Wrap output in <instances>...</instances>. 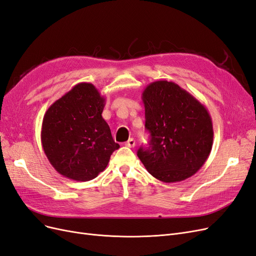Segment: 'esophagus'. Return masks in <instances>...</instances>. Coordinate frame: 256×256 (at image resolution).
<instances>
[{
  "label": "esophagus",
  "instance_id": "esophagus-1",
  "mask_svg": "<svg viewBox=\"0 0 256 256\" xmlns=\"http://www.w3.org/2000/svg\"><path fill=\"white\" fill-rule=\"evenodd\" d=\"M126 146H128V148H134L135 146V140L133 138H130L128 142H126Z\"/></svg>",
  "mask_w": 256,
  "mask_h": 256
}]
</instances>
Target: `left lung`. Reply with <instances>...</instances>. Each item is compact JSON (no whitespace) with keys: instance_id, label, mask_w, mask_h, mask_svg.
Segmentation results:
<instances>
[{"instance_id":"1","label":"left lung","mask_w":256,"mask_h":256,"mask_svg":"<svg viewBox=\"0 0 256 256\" xmlns=\"http://www.w3.org/2000/svg\"><path fill=\"white\" fill-rule=\"evenodd\" d=\"M149 146L137 152L155 178L176 183L192 176L208 158L214 130L208 108L168 80H156L142 92Z\"/></svg>"}]
</instances>
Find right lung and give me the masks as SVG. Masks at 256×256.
I'll use <instances>...</instances> for the list:
<instances>
[{"label":"right lung","instance_id":"obj_1","mask_svg":"<svg viewBox=\"0 0 256 256\" xmlns=\"http://www.w3.org/2000/svg\"><path fill=\"white\" fill-rule=\"evenodd\" d=\"M104 106L105 98L94 85L80 83L46 112L41 144L62 176L80 182L94 180L120 148L102 117Z\"/></svg>","mask_w":256,"mask_h":256}]
</instances>
